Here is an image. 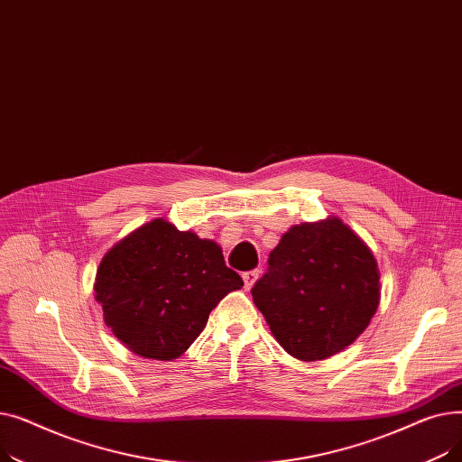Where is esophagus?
Masks as SVG:
<instances>
[{
	"mask_svg": "<svg viewBox=\"0 0 462 462\" xmlns=\"http://www.w3.org/2000/svg\"><path fill=\"white\" fill-rule=\"evenodd\" d=\"M260 277V270H253V272H247L244 273V282H245V288H253V284L256 282V279Z\"/></svg>",
	"mask_w": 462,
	"mask_h": 462,
	"instance_id": "1",
	"label": "esophagus"
}]
</instances>
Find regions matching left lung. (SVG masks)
Listing matches in <instances>:
<instances>
[{
  "mask_svg": "<svg viewBox=\"0 0 462 462\" xmlns=\"http://www.w3.org/2000/svg\"><path fill=\"white\" fill-rule=\"evenodd\" d=\"M277 343L296 359H326L367 329L380 303L371 249L338 217L290 228L251 290Z\"/></svg>",
  "mask_w": 462,
  "mask_h": 462,
  "instance_id": "1",
  "label": "left lung"
}]
</instances>
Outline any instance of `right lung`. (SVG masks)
<instances>
[{"instance_id":"obj_1","label":"right lung","mask_w":462,"mask_h":462,"mask_svg":"<svg viewBox=\"0 0 462 462\" xmlns=\"http://www.w3.org/2000/svg\"><path fill=\"white\" fill-rule=\"evenodd\" d=\"M241 286L215 241L153 218L105 254L93 288L121 345L170 361L197 341L217 303Z\"/></svg>"}]
</instances>
